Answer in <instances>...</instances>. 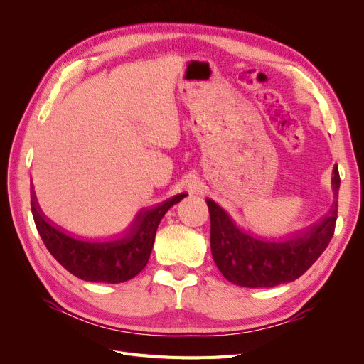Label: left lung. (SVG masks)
<instances>
[{
	"instance_id": "1",
	"label": "left lung",
	"mask_w": 364,
	"mask_h": 364,
	"mask_svg": "<svg viewBox=\"0 0 364 364\" xmlns=\"http://www.w3.org/2000/svg\"><path fill=\"white\" fill-rule=\"evenodd\" d=\"M338 197L340 176L333 170ZM211 217V252L223 277L240 287L259 289L291 282L310 269L331 241L337 220V200L329 213L302 232L285 240H264L238 228L214 200L206 199Z\"/></svg>"
}]
</instances>
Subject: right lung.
Instances as JSON below:
<instances>
[{
  "label": "right lung",
  "mask_w": 364,
  "mask_h": 364,
  "mask_svg": "<svg viewBox=\"0 0 364 364\" xmlns=\"http://www.w3.org/2000/svg\"><path fill=\"white\" fill-rule=\"evenodd\" d=\"M185 196L178 194L158 206L141 209L123 234L103 240L75 237L54 225L41 211L35 191L31 213L43 245L62 267L83 281L118 284L135 278L146 267L161 218Z\"/></svg>",
  "instance_id": "1"
}]
</instances>
